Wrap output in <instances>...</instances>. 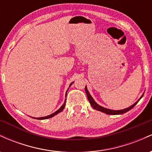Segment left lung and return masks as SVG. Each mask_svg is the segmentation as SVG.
I'll return each instance as SVG.
<instances>
[{
	"label": "left lung",
	"mask_w": 152,
	"mask_h": 152,
	"mask_svg": "<svg viewBox=\"0 0 152 152\" xmlns=\"http://www.w3.org/2000/svg\"><path fill=\"white\" fill-rule=\"evenodd\" d=\"M85 91H86L87 97H88V101H89V103H90L91 106L94 109L97 110V111H102V112L105 113V114H111V115L122 114H124V113L127 112V111H129V110L132 109V108H134V106H135L136 104H137V103L139 102V100H140V99L142 98L143 96H144V94H143L142 96L140 97V99H139L137 102L134 103L133 105H132L131 106H129V107L126 108V109H121V110H112V109H106V108H104V107H103V106H102L99 105V104H97V103L95 101H94V99H93V97H92L91 96L89 91H88V89H87L86 86V87H85Z\"/></svg>",
	"instance_id": "left-lung-1"
}]
</instances>
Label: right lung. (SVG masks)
<instances>
[{"mask_svg":"<svg viewBox=\"0 0 152 152\" xmlns=\"http://www.w3.org/2000/svg\"><path fill=\"white\" fill-rule=\"evenodd\" d=\"M73 83H74V82H72V83H71V84H70V86H71V85L73 84ZM68 90H69V88H68ZM68 90L66 91V94H67V91H68ZM65 105H66V100H65V102H64V104H63V105L61 106L60 107V109H58L56 111H55V112L54 113H53V114H50V115H48V116H43V117H38V118H34V117H33V118H36V119H38V120H43V119H47V118H51V117H53V116H55V115H56V114H58V113H60V112H61V111H63V110H64V108H65Z\"/></svg>","mask_w":152,"mask_h":152,"instance_id":"obj_1","label":"right lung"}]
</instances>
